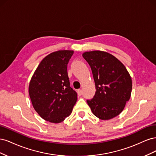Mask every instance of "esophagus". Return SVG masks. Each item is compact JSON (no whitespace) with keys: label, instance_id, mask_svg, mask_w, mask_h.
Segmentation results:
<instances>
[{"label":"esophagus","instance_id":"obj_1","mask_svg":"<svg viewBox=\"0 0 156 156\" xmlns=\"http://www.w3.org/2000/svg\"><path fill=\"white\" fill-rule=\"evenodd\" d=\"M77 94H78L79 96H82V94H83L82 90H77Z\"/></svg>","mask_w":156,"mask_h":156}]
</instances>
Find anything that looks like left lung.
I'll use <instances>...</instances> for the list:
<instances>
[{
  "label": "left lung",
  "mask_w": 156,
  "mask_h": 156,
  "mask_svg": "<svg viewBox=\"0 0 156 156\" xmlns=\"http://www.w3.org/2000/svg\"><path fill=\"white\" fill-rule=\"evenodd\" d=\"M83 56L91 68L96 85L95 95L87 100L92 113L104 120L120 115L132 89L131 78L124 65L101 51L85 52Z\"/></svg>",
  "instance_id": "1"
}]
</instances>
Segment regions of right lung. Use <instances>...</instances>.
I'll use <instances>...</instances> for the list:
<instances>
[{"label":"right lung","instance_id":"add662e5","mask_svg":"<svg viewBox=\"0 0 156 156\" xmlns=\"http://www.w3.org/2000/svg\"><path fill=\"white\" fill-rule=\"evenodd\" d=\"M73 51L53 52L41 60L32 75L29 93L33 107L42 119L60 123L69 116L77 100L70 87L67 67Z\"/></svg>","mask_w":156,"mask_h":156}]
</instances>
